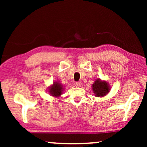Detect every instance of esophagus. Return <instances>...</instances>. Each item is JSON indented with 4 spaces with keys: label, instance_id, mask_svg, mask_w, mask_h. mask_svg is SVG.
Masks as SVG:
<instances>
[{
    "label": "esophagus",
    "instance_id": "esophagus-1",
    "mask_svg": "<svg viewBox=\"0 0 147 147\" xmlns=\"http://www.w3.org/2000/svg\"><path fill=\"white\" fill-rule=\"evenodd\" d=\"M75 86L76 87H80L82 86V83L81 82H76L75 83Z\"/></svg>",
    "mask_w": 147,
    "mask_h": 147
}]
</instances>
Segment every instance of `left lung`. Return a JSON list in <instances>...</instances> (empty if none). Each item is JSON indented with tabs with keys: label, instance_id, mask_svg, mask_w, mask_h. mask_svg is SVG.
I'll use <instances>...</instances> for the list:
<instances>
[{
	"label": "left lung",
	"instance_id": "1",
	"mask_svg": "<svg viewBox=\"0 0 147 147\" xmlns=\"http://www.w3.org/2000/svg\"><path fill=\"white\" fill-rule=\"evenodd\" d=\"M92 90L95 94V96L97 97H102L109 92L110 86L106 82L98 79L92 84Z\"/></svg>",
	"mask_w": 147,
	"mask_h": 147
}]
</instances>
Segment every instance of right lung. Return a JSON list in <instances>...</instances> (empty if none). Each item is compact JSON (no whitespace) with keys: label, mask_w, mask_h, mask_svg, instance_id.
Here are the masks:
<instances>
[{"label":"right lung","mask_w":147,"mask_h":147,"mask_svg":"<svg viewBox=\"0 0 147 147\" xmlns=\"http://www.w3.org/2000/svg\"><path fill=\"white\" fill-rule=\"evenodd\" d=\"M62 92H63V86L57 82H54L53 85L49 89V94H51L52 96H55V97H58L61 95Z\"/></svg>","instance_id":"1"}]
</instances>
